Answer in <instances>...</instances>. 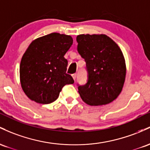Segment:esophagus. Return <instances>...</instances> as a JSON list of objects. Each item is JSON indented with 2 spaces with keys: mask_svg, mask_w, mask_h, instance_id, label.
<instances>
[{
  "mask_svg": "<svg viewBox=\"0 0 150 150\" xmlns=\"http://www.w3.org/2000/svg\"><path fill=\"white\" fill-rule=\"evenodd\" d=\"M72 77H73L74 80L76 79V74H72Z\"/></svg>",
  "mask_w": 150,
  "mask_h": 150,
  "instance_id": "34e87169",
  "label": "esophagus"
}]
</instances>
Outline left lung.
<instances>
[{"label":"left lung","mask_w":150,"mask_h":150,"mask_svg":"<svg viewBox=\"0 0 150 150\" xmlns=\"http://www.w3.org/2000/svg\"><path fill=\"white\" fill-rule=\"evenodd\" d=\"M76 41L88 74L87 83L78 87L81 98L89 105L110 103L122 91L125 80V60L120 48L103 34L79 35Z\"/></svg>","instance_id":"1"}]
</instances>
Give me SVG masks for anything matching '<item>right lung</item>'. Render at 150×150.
<instances>
[{"label": "right lung", "instance_id": "add662e5", "mask_svg": "<svg viewBox=\"0 0 150 150\" xmlns=\"http://www.w3.org/2000/svg\"><path fill=\"white\" fill-rule=\"evenodd\" d=\"M73 44L70 35L53 33L33 40L21 59L20 80L23 91L38 103H51L66 84L74 83L66 73L65 54Z\"/></svg>", "mask_w": 150, "mask_h": 150}]
</instances>
